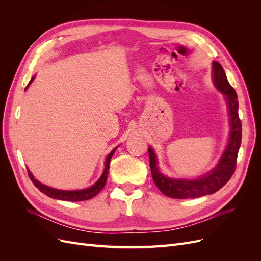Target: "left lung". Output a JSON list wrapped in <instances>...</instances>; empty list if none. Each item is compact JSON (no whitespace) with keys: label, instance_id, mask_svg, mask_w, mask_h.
<instances>
[{"label":"left lung","instance_id":"obj_1","mask_svg":"<svg viewBox=\"0 0 261 261\" xmlns=\"http://www.w3.org/2000/svg\"><path fill=\"white\" fill-rule=\"evenodd\" d=\"M212 82L223 94L230 116V137L222 156L210 172L197 178H173L165 176L158 167V158L152 147L148 148L150 169L156 187L168 197L177 199L197 198L218 192L233 175L242 140V123L239 117V101L233 87L228 83L220 63L212 62Z\"/></svg>","mask_w":261,"mask_h":261}]
</instances>
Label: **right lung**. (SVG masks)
I'll return each instance as SVG.
<instances>
[{
  "label": "right lung",
  "instance_id": "add662e5",
  "mask_svg": "<svg viewBox=\"0 0 261 261\" xmlns=\"http://www.w3.org/2000/svg\"><path fill=\"white\" fill-rule=\"evenodd\" d=\"M35 76L31 78L29 84L27 85L26 89L29 87V85L34 82ZM117 149V147H115L111 152L109 153V155L107 156L106 162H105V170L103 173H102L100 178L94 183L93 185H91L88 188L85 189H77V191H62V189H57L50 187L48 185L42 184L41 181H39L38 179L35 178V176L33 175L28 170V174H29V178L33 181L34 185L40 191L41 193H43L44 195H46L48 197H51V198L54 199H59V200H65V201H84V200H88L91 199L92 197L96 196L97 194H99L101 192V189L105 187L106 183H107V178H108V172L110 169V161H111V158L113 155V153L115 152V150Z\"/></svg>",
  "mask_w": 261,
  "mask_h": 261
}]
</instances>
